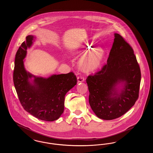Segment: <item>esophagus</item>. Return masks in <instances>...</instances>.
I'll return each mask as SVG.
<instances>
[{
	"label": "esophagus",
	"mask_w": 153,
	"mask_h": 153,
	"mask_svg": "<svg viewBox=\"0 0 153 153\" xmlns=\"http://www.w3.org/2000/svg\"><path fill=\"white\" fill-rule=\"evenodd\" d=\"M84 80H85L84 77L83 76H79L77 77V82H78V83L79 82H84Z\"/></svg>",
	"instance_id": "1"
}]
</instances>
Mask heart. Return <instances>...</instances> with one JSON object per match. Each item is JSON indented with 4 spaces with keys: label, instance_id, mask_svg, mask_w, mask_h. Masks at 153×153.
I'll return each instance as SVG.
<instances>
[{
    "label": "heart",
    "instance_id": "b5f03b06",
    "mask_svg": "<svg viewBox=\"0 0 153 153\" xmlns=\"http://www.w3.org/2000/svg\"><path fill=\"white\" fill-rule=\"evenodd\" d=\"M89 51H92L82 61L81 65L83 69L88 71H95L102 62L104 57V51L100 49H95L92 45H86L84 48V54Z\"/></svg>",
    "mask_w": 153,
    "mask_h": 153
}]
</instances>
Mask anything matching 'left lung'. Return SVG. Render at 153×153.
Here are the masks:
<instances>
[{
  "label": "left lung",
  "instance_id": "obj_1",
  "mask_svg": "<svg viewBox=\"0 0 153 153\" xmlns=\"http://www.w3.org/2000/svg\"><path fill=\"white\" fill-rule=\"evenodd\" d=\"M140 79L133 49L123 36L115 33L107 64L86 79L89 102L96 116L112 120L126 113L138 99ZM121 82H125V87L118 92L115 87Z\"/></svg>",
  "mask_w": 153,
  "mask_h": 153
}]
</instances>
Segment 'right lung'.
I'll use <instances>...</instances> for the list:
<instances>
[{"mask_svg":"<svg viewBox=\"0 0 153 153\" xmlns=\"http://www.w3.org/2000/svg\"><path fill=\"white\" fill-rule=\"evenodd\" d=\"M34 36H28L15 55L13 81L20 102L24 109L33 116L45 121H54L64 109L66 94L77 84L74 73L53 75L48 79L36 77L27 73L23 65L26 50L33 43ZM34 76V84L28 79Z\"/></svg>","mask_w":153,"mask_h":153,"instance_id":"1","label":"right lung"}]
</instances>
